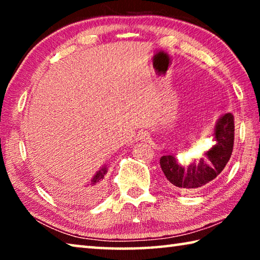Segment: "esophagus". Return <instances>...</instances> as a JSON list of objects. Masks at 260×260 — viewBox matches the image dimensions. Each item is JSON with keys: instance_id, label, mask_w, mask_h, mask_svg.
I'll use <instances>...</instances> for the list:
<instances>
[{"instance_id": "1", "label": "esophagus", "mask_w": 260, "mask_h": 260, "mask_svg": "<svg viewBox=\"0 0 260 260\" xmlns=\"http://www.w3.org/2000/svg\"><path fill=\"white\" fill-rule=\"evenodd\" d=\"M149 138V134L147 133V132H143L142 134H141V139H143V140H147Z\"/></svg>"}]
</instances>
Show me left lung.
Segmentation results:
<instances>
[{
    "mask_svg": "<svg viewBox=\"0 0 260 260\" xmlns=\"http://www.w3.org/2000/svg\"><path fill=\"white\" fill-rule=\"evenodd\" d=\"M234 116L226 113L218 120L214 128L217 143L206 152V158L191 162L187 167L178 164L173 155L162 156L160 167L170 187L180 192H193L205 187L225 169L234 147Z\"/></svg>",
    "mask_w": 260,
    "mask_h": 260,
    "instance_id": "8db88e82",
    "label": "left lung"
}]
</instances>
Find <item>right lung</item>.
Returning <instances> with one entry per match:
<instances>
[{"instance_id":"add662e5","label":"right lung","mask_w":260,"mask_h":260,"mask_svg":"<svg viewBox=\"0 0 260 260\" xmlns=\"http://www.w3.org/2000/svg\"><path fill=\"white\" fill-rule=\"evenodd\" d=\"M105 174H107V167H103L102 170L99 171V172L96 173V175L93 178V180H91V183H90V186H89L90 187L89 188V192H86L87 195H88V193H89V196H94L95 193L99 191V187H100L101 182L103 181ZM76 197H77V195H76Z\"/></svg>"}]
</instances>
